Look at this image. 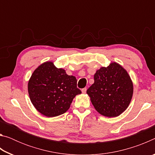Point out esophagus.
Wrapping results in <instances>:
<instances>
[{"instance_id":"esophagus-1","label":"esophagus","mask_w":155,"mask_h":155,"mask_svg":"<svg viewBox=\"0 0 155 155\" xmlns=\"http://www.w3.org/2000/svg\"><path fill=\"white\" fill-rule=\"evenodd\" d=\"M82 93L83 94H85L86 93V91H87V88L86 87H85V88H83V89H82Z\"/></svg>"}]
</instances>
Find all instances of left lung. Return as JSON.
Returning a JSON list of instances; mask_svg holds the SVG:
<instances>
[{"label": "left lung", "mask_w": 155, "mask_h": 155, "mask_svg": "<svg viewBox=\"0 0 155 155\" xmlns=\"http://www.w3.org/2000/svg\"><path fill=\"white\" fill-rule=\"evenodd\" d=\"M94 78L87 94L94 108L104 116H118L127 109L133 96V85L128 72L114 62L97 70Z\"/></svg>", "instance_id": "obj_1"}]
</instances>
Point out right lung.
<instances>
[{
    "label": "right lung",
    "mask_w": 155,
    "mask_h": 155,
    "mask_svg": "<svg viewBox=\"0 0 155 155\" xmlns=\"http://www.w3.org/2000/svg\"><path fill=\"white\" fill-rule=\"evenodd\" d=\"M77 78L62 68L47 61L36 68L28 83V91L33 106L46 117L58 116L66 112L76 95L81 91Z\"/></svg>",
    "instance_id": "1"
}]
</instances>
